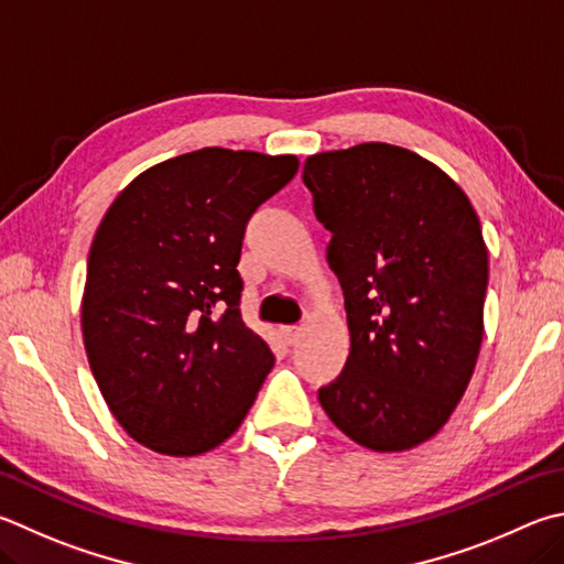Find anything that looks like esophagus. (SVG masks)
Instances as JSON below:
<instances>
[{
	"label": "esophagus",
	"mask_w": 564,
	"mask_h": 564,
	"mask_svg": "<svg viewBox=\"0 0 564 564\" xmlns=\"http://www.w3.org/2000/svg\"><path fill=\"white\" fill-rule=\"evenodd\" d=\"M281 335H283V340L289 343V345H295L301 340V335H303V327L301 325H285V327H281Z\"/></svg>",
	"instance_id": "esophagus-1"
}]
</instances>
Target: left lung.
Returning a JSON list of instances; mask_svg holds the SVG:
<instances>
[{
    "instance_id": "1",
    "label": "left lung",
    "mask_w": 564,
    "mask_h": 564,
    "mask_svg": "<svg viewBox=\"0 0 564 564\" xmlns=\"http://www.w3.org/2000/svg\"><path fill=\"white\" fill-rule=\"evenodd\" d=\"M327 263L343 285L350 355L321 387L330 422L372 452L438 434L484 340L488 249L464 189L412 150L362 142L303 162Z\"/></svg>"
}]
</instances>
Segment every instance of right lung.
<instances>
[{
	"instance_id": "1",
	"label": "right lung",
	"mask_w": 564,
	"mask_h": 564,
	"mask_svg": "<svg viewBox=\"0 0 564 564\" xmlns=\"http://www.w3.org/2000/svg\"><path fill=\"white\" fill-rule=\"evenodd\" d=\"M295 155L204 148L140 172L90 243L80 330L100 394L138 444L199 456L237 432L273 367L241 321L251 214Z\"/></svg>"
}]
</instances>
